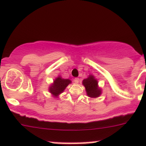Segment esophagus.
Wrapping results in <instances>:
<instances>
[{"mask_svg":"<svg viewBox=\"0 0 146 146\" xmlns=\"http://www.w3.org/2000/svg\"><path fill=\"white\" fill-rule=\"evenodd\" d=\"M74 81L75 83H78V82H79V78H75L74 79Z\"/></svg>","mask_w":146,"mask_h":146,"instance_id":"1","label":"esophagus"}]
</instances>
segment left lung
Returning <instances> with one entry per match:
<instances>
[{
	"label": "left lung",
	"mask_w": 146,
	"mask_h": 146,
	"mask_svg": "<svg viewBox=\"0 0 146 146\" xmlns=\"http://www.w3.org/2000/svg\"><path fill=\"white\" fill-rule=\"evenodd\" d=\"M82 84L86 88V91L89 97L95 99L102 94V90L98 85V81L92 74H90L88 77L82 81Z\"/></svg>",
	"instance_id": "8db88e82"
}]
</instances>
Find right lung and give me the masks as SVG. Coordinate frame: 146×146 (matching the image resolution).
Returning a JSON list of instances; mask_svg holds the SVG:
<instances>
[{"label": "right lung", "mask_w": 146, "mask_h": 146, "mask_svg": "<svg viewBox=\"0 0 146 146\" xmlns=\"http://www.w3.org/2000/svg\"><path fill=\"white\" fill-rule=\"evenodd\" d=\"M70 83H72L71 80L65 79L60 76H58L54 80L53 83L49 86V92L52 96L54 98H58V96L64 92L65 88Z\"/></svg>", "instance_id": "1"}]
</instances>
